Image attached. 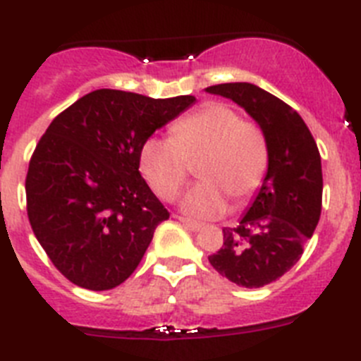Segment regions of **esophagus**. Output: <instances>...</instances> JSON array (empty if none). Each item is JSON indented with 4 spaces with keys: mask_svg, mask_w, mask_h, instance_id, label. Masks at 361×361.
I'll return each instance as SVG.
<instances>
[{
    "mask_svg": "<svg viewBox=\"0 0 361 361\" xmlns=\"http://www.w3.org/2000/svg\"><path fill=\"white\" fill-rule=\"evenodd\" d=\"M177 219L180 220L188 229H191V231H200V229H202V224H200V222H195V220H190L186 219V216H177Z\"/></svg>",
    "mask_w": 361,
    "mask_h": 361,
    "instance_id": "34e87169",
    "label": "esophagus"
}]
</instances>
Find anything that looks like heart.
<instances>
[{
  "label": "heart",
  "instance_id": "heart-1",
  "mask_svg": "<svg viewBox=\"0 0 361 361\" xmlns=\"http://www.w3.org/2000/svg\"><path fill=\"white\" fill-rule=\"evenodd\" d=\"M195 161L202 180L180 206L195 219H215L226 212L228 199L240 206L262 186L269 170L267 137L237 108L212 101L175 121L170 137L146 139L139 153L146 183L164 200L175 199Z\"/></svg>",
  "mask_w": 361,
  "mask_h": 361
}]
</instances>
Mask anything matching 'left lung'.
<instances>
[{
  "mask_svg": "<svg viewBox=\"0 0 361 361\" xmlns=\"http://www.w3.org/2000/svg\"><path fill=\"white\" fill-rule=\"evenodd\" d=\"M244 108L264 130L269 170L237 228H224V244L208 260L242 288H262L288 273L304 253L322 213V159L304 119L282 99L251 82L206 88Z\"/></svg>",
  "mask_w": 361,
  "mask_h": 361,
  "instance_id": "left-lung-1",
  "label": "left lung"
}]
</instances>
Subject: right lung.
<instances>
[{"label": "right lung", "instance_id": "add662e5", "mask_svg": "<svg viewBox=\"0 0 361 361\" xmlns=\"http://www.w3.org/2000/svg\"><path fill=\"white\" fill-rule=\"evenodd\" d=\"M195 103L123 90L82 95L50 123L28 164L27 213L54 266L106 291L132 275L168 209L139 171L142 142Z\"/></svg>", "mask_w": 361, "mask_h": 361}]
</instances>
